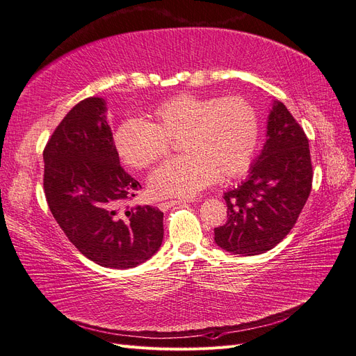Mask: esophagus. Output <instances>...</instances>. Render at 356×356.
<instances>
[{"instance_id": "esophagus-1", "label": "esophagus", "mask_w": 356, "mask_h": 356, "mask_svg": "<svg viewBox=\"0 0 356 356\" xmlns=\"http://www.w3.org/2000/svg\"><path fill=\"white\" fill-rule=\"evenodd\" d=\"M189 201H167V202H161L158 204V208L163 209V211H165V209L175 207V205H186Z\"/></svg>"}]
</instances>
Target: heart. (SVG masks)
I'll list each match as a JSON object with an SVG mask.
<instances>
[{
	"label": "heart",
	"mask_w": 356,
	"mask_h": 356,
	"mask_svg": "<svg viewBox=\"0 0 356 356\" xmlns=\"http://www.w3.org/2000/svg\"><path fill=\"white\" fill-rule=\"evenodd\" d=\"M180 139L185 152L158 165L148 185L156 198H191L218 177H236L248 170L259 139V118L241 97L217 98L181 94L161 102L152 122L127 118L114 134L122 160L147 168Z\"/></svg>",
	"instance_id": "heart-1"
}]
</instances>
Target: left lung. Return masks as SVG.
I'll return each mask as SVG.
<instances>
[{"instance_id":"8db88e82","label":"left lung","mask_w":356,"mask_h":356,"mask_svg":"<svg viewBox=\"0 0 356 356\" xmlns=\"http://www.w3.org/2000/svg\"><path fill=\"white\" fill-rule=\"evenodd\" d=\"M312 186L309 143L284 104L273 101L267 140L249 175L225 193L227 221L214 229L216 243L234 255H259L292 230Z\"/></svg>"}]
</instances>
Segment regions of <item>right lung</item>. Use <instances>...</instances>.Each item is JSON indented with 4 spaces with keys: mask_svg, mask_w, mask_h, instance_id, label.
<instances>
[{
    "mask_svg": "<svg viewBox=\"0 0 356 356\" xmlns=\"http://www.w3.org/2000/svg\"><path fill=\"white\" fill-rule=\"evenodd\" d=\"M105 113V99L90 97L63 118L44 149V191L79 251L101 267L124 270L160 249L164 214L149 205H123L142 188L120 165Z\"/></svg>",
    "mask_w": 356,
    "mask_h": 356,
    "instance_id": "obj_1",
    "label": "right lung"
}]
</instances>
